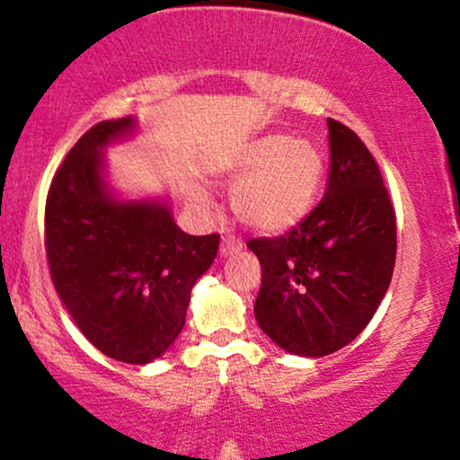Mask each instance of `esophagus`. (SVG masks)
I'll return each mask as SVG.
<instances>
[{
	"label": "esophagus",
	"instance_id": "34e87169",
	"mask_svg": "<svg viewBox=\"0 0 460 460\" xmlns=\"http://www.w3.org/2000/svg\"><path fill=\"white\" fill-rule=\"evenodd\" d=\"M242 248H244V242H242L237 235L229 234V235H225L223 244H220V255L229 257V255H234V252L242 251Z\"/></svg>",
	"mask_w": 460,
	"mask_h": 460
}]
</instances>
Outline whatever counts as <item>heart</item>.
<instances>
[{
    "label": "heart",
    "instance_id": "heart-1",
    "mask_svg": "<svg viewBox=\"0 0 460 460\" xmlns=\"http://www.w3.org/2000/svg\"><path fill=\"white\" fill-rule=\"evenodd\" d=\"M235 175L234 209L246 225L279 234L298 225L318 197L324 177V155L311 140L281 134L251 140L229 162ZM199 203L203 199L197 197Z\"/></svg>",
    "mask_w": 460,
    "mask_h": 460
}]
</instances>
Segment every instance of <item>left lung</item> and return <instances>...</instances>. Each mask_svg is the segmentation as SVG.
Masks as SVG:
<instances>
[{
  "mask_svg": "<svg viewBox=\"0 0 460 460\" xmlns=\"http://www.w3.org/2000/svg\"><path fill=\"white\" fill-rule=\"evenodd\" d=\"M324 197L296 226L252 237L261 263L257 324L292 355L324 357L367 326L392 283L395 209L363 140L329 119Z\"/></svg>",
  "mask_w": 460,
  "mask_h": 460,
  "instance_id": "obj_1",
  "label": "left lung"
}]
</instances>
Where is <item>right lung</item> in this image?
Listing matches in <instances>:
<instances>
[{
    "label": "right lung",
    "mask_w": 460,
    "mask_h": 460,
    "mask_svg": "<svg viewBox=\"0 0 460 460\" xmlns=\"http://www.w3.org/2000/svg\"><path fill=\"white\" fill-rule=\"evenodd\" d=\"M134 119L102 120L75 142L51 179L45 252L62 303L105 357L149 363L183 329L190 289L212 266L218 234L188 235L166 205L119 203L102 177V146Z\"/></svg>",
    "instance_id": "1"
}]
</instances>
